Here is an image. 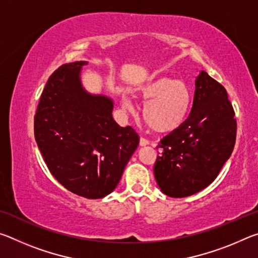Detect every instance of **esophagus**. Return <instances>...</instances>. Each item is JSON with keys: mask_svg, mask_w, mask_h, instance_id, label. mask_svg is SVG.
Masks as SVG:
<instances>
[{"mask_svg": "<svg viewBox=\"0 0 258 258\" xmlns=\"http://www.w3.org/2000/svg\"><path fill=\"white\" fill-rule=\"evenodd\" d=\"M149 141H148V140L147 139H145V138H141V139H140V146H141V147H145V146H148V145H149Z\"/></svg>", "mask_w": 258, "mask_h": 258, "instance_id": "34e87169", "label": "esophagus"}]
</instances>
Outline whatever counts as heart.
<instances>
[{
    "mask_svg": "<svg viewBox=\"0 0 258 258\" xmlns=\"http://www.w3.org/2000/svg\"><path fill=\"white\" fill-rule=\"evenodd\" d=\"M139 98L145 104L143 118L151 130L167 133L184 123L189 115L192 94L184 82L169 77H157L138 90ZM121 106L130 112L134 106L127 97L121 100Z\"/></svg>",
    "mask_w": 258,
    "mask_h": 258,
    "instance_id": "b5f03b06",
    "label": "heart"
}]
</instances>
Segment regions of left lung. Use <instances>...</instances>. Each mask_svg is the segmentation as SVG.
<instances>
[{
	"mask_svg": "<svg viewBox=\"0 0 258 258\" xmlns=\"http://www.w3.org/2000/svg\"><path fill=\"white\" fill-rule=\"evenodd\" d=\"M235 135L237 120L226 90L200 72L189 117L158 146L154 173L160 190L183 198L208 186L232 154Z\"/></svg>",
	"mask_w": 258,
	"mask_h": 258,
	"instance_id": "8db88e82",
	"label": "left lung"
}]
</instances>
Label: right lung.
<instances>
[{"label": "right lung", "instance_id": "1", "mask_svg": "<svg viewBox=\"0 0 258 258\" xmlns=\"http://www.w3.org/2000/svg\"><path fill=\"white\" fill-rule=\"evenodd\" d=\"M87 61L59 67L43 90L34 133L47 168L81 197H106L118 184L139 146L138 133L112 118V99L91 94L81 72Z\"/></svg>", "mask_w": 258, "mask_h": 258}]
</instances>
